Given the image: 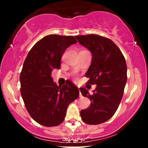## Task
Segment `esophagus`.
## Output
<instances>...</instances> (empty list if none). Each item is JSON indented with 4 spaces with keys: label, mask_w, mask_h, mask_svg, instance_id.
Instances as JSON below:
<instances>
[{
    "label": "esophagus",
    "mask_w": 148,
    "mask_h": 148,
    "mask_svg": "<svg viewBox=\"0 0 148 148\" xmlns=\"http://www.w3.org/2000/svg\"><path fill=\"white\" fill-rule=\"evenodd\" d=\"M79 90L80 91V89H79ZM81 96V92H80V97Z\"/></svg>",
    "instance_id": "34e87169"
}]
</instances>
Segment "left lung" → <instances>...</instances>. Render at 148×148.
I'll use <instances>...</instances> for the list:
<instances>
[{
    "instance_id": "obj_1",
    "label": "left lung",
    "mask_w": 148,
    "mask_h": 148,
    "mask_svg": "<svg viewBox=\"0 0 148 148\" xmlns=\"http://www.w3.org/2000/svg\"><path fill=\"white\" fill-rule=\"evenodd\" d=\"M75 37L90 51L92 58L86 76L88 84L97 85L92 95L80 88L82 95L91 101L88 108L81 111V117L85 123L99 125L112 118L121 101L127 79L126 60L110 39L94 34Z\"/></svg>"
}]
</instances>
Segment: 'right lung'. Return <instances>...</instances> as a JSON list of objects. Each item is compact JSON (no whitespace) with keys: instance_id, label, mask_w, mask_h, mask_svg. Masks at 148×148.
<instances>
[{"instance_id":"add662e5","label":"right lung","mask_w":148,"mask_h":148,"mask_svg":"<svg viewBox=\"0 0 148 148\" xmlns=\"http://www.w3.org/2000/svg\"><path fill=\"white\" fill-rule=\"evenodd\" d=\"M77 41L73 36L49 35L41 39L28 53L20 74L21 94L31 118L45 127L64 121L67 108L79 91L71 81L57 86L51 72L60 69L64 51Z\"/></svg>"}]
</instances>
